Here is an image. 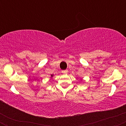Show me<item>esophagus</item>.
<instances>
[{
    "instance_id": "esophagus-1",
    "label": "esophagus",
    "mask_w": 126,
    "mask_h": 126,
    "mask_svg": "<svg viewBox=\"0 0 126 126\" xmlns=\"http://www.w3.org/2000/svg\"><path fill=\"white\" fill-rule=\"evenodd\" d=\"M67 72H68V70H62V73H63V74H66V73H67Z\"/></svg>"
}]
</instances>
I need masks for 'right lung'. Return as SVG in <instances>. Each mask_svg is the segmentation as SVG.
I'll return each instance as SVG.
<instances>
[{
  "label": "right lung",
  "mask_w": 126,
  "mask_h": 126,
  "mask_svg": "<svg viewBox=\"0 0 126 126\" xmlns=\"http://www.w3.org/2000/svg\"><path fill=\"white\" fill-rule=\"evenodd\" d=\"M53 75H51V78L52 77H53Z\"/></svg>",
  "instance_id": "1"
}]
</instances>
